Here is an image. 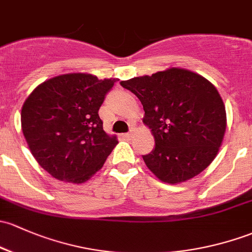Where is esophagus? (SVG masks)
<instances>
[{
  "label": "esophagus",
  "instance_id": "esophagus-1",
  "mask_svg": "<svg viewBox=\"0 0 252 252\" xmlns=\"http://www.w3.org/2000/svg\"><path fill=\"white\" fill-rule=\"evenodd\" d=\"M123 136L126 137V139H130V137H131V133H126V134L123 135Z\"/></svg>",
  "mask_w": 252,
  "mask_h": 252
}]
</instances>
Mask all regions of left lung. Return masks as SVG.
Returning a JSON list of instances; mask_svg holds the SVG:
<instances>
[{
	"mask_svg": "<svg viewBox=\"0 0 252 252\" xmlns=\"http://www.w3.org/2000/svg\"><path fill=\"white\" fill-rule=\"evenodd\" d=\"M121 86L144 106L156 146L142 158L160 181L180 184L208 168L226 131L223 101L208 79L173 67Z\"/></svg>",
	"mask_w": 252,
	"mask_h": 252,
	"instance_id": "1",
	"label": "left lung"
}]
</instances>
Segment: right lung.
I'll return each instance as SVG.
<instances>
[{
  "instance_id": "obj_1",
  "label": "right lung",
  "mask_w": 252,
  "mask_h": 252,
  "mask_svg": "<svg viewBox=\"0 0 252 252\" xmlns=\"http://www.w3.org/2000/svg\"><path fill=\"white\" fill-rule=\"evenodd\" d=\"M117 79L67 73L43 82L21 108V129L39 165L57 180L82 184L101 169L116 145L99 108Z\"/></svg>"
}]
</instances>
